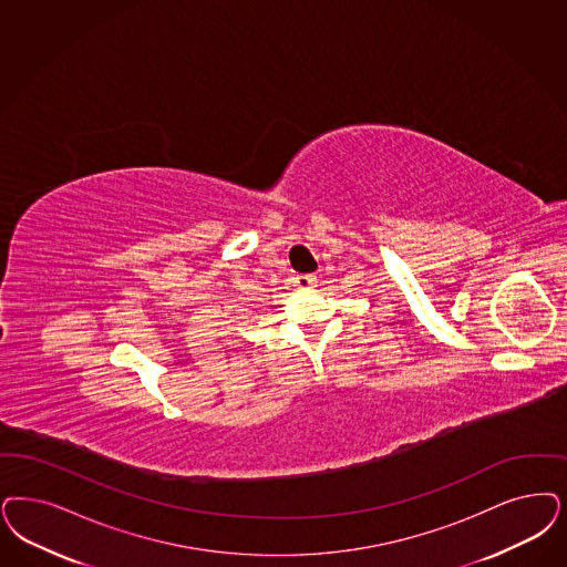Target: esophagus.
<instances>
[{
    "label": "esophagus",
    "mask_w": 567,
    "mask_h": 567,
    "mask_svg": "<svg viewBox=\"0 0 567 567\" xmlns=\"http://www.w3.org/2000/svg\"><path fill=\"white\" fill-rule=\"evenodd\" d=\"M293 282L299 291H312L318 280H316L313 274H297L293 278Z\"/></svg>",
    "instance_id": "34e87169"
}]
</instances>
